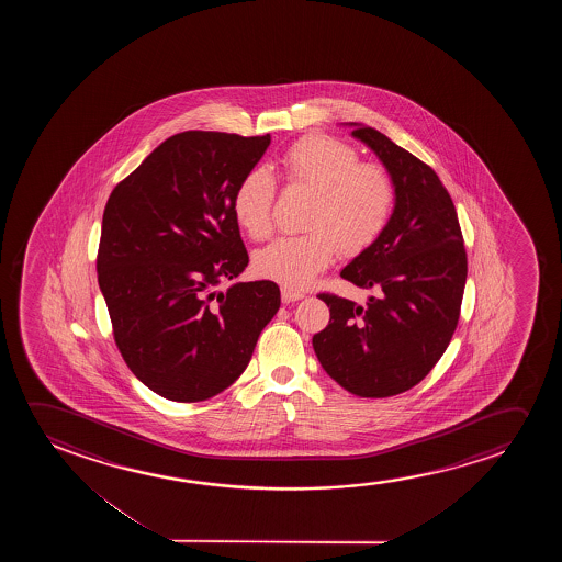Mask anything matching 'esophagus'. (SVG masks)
I'll list each match as a JSON object with an SVG mask.
<instances>
[{"label":"esophagus","instance_id":"1","mask_svg":"<svg viewBox=\"0 0 562 562\" xmlns=\"http://www.w3.org/2000/svg\"><path fill=\"white\" fill-rule=\"evenodd\" d=\"M305 297V293L300 292V290H292V288H282V301H284L285 305L288 303H293V301H300Z\"/></svg>","mask_w":562,"mask_h":562}]
</instances>
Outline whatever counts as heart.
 <instances>
[{
  "mask_svg": "<svg viewBox=\"0 0 562 562\" xmlns=\"http://www.w3.org/2000/svg\"><path fill=\"white\" fill-rule=\"evenodd\" d=\"M285 182L313 193L303 236L280 238L255 255V272L301 290L311 284L336 255L369 251L392 223L395 186L378 165L362 162L357 149L330 136H307L280 159ZM277 182L255 169L239 180L232 211L249 238H269Z\"/></svg>",
  "mask_w": 562,
  "mask_h": 562,
  "instance_id": "obj_1",
  "label": "heart"
}]
</instances>
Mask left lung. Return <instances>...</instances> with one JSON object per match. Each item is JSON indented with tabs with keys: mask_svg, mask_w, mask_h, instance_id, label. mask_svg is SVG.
I'll return each instance as SVG.
<instances>
[{
	"mask_svg": "<svg viewBox=\"0 0 562 562\" xmlns=\"http://www.w3.org/2000/svg\"><path fill=\"white\" fill-rule=\"evenodd\" d=\"M395 186L392 223L341 270L374 290L367 305L318 293L330 323L313 336L316 357L344 390L392 397L426 378L446 353L461 316L467 251L453 200L438 175L382 132L351 123Z\"/></svg>",
	"mask_w": 562,
	"mask_h": 562,
	"instance_id": "left-lung-1",
	"label": "left lung"
}]
</instances>
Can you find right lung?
I'll return each instance as SVG.
<instances>
[{"label": "right lung", "instance_id": "right-lung-1", "mask_svg": "<svg viewBox=\"0 0 562 562\" xmlns=\"http://www.w3.org/2000/svg\"><path fill=\"white\" fill-rule=\"evenodd\" d=\"M270 144L226 132L165 139L109 195L98 282L124 362L165 400L224 392L280 308L270 280L216 285L249 262L232 200Z\"/></svg>", "mask_w": 562, "mask_h": 562}]
</instances>
